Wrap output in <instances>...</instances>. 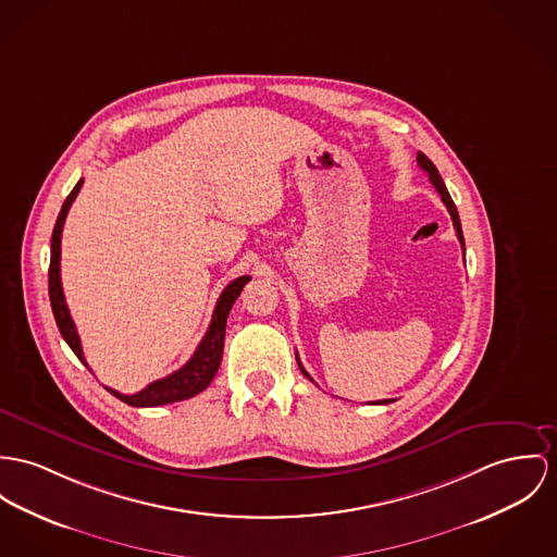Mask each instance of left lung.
Returning <instances> with one entry per match:
<instances>
[{"instance_id":"left-lung-1","label":"left lung","mask_w":557,"mask_h":557,"mask_svg":"<svg viewBox=\"0 0 557 557\" xmlns=\"http://www.w3.org/2000/svg\"><path fill=\"white\" fill-rule=\"evenodd\" d=\"M418 165H420L424 172L429 173L432 186H434V188H436V193L441 195V199H443V203H445L447 212H449L451 220H454V228H456V235H458V239H460V244H462V250H465V235H462L460 215H458V210H456V206H454V201H451V197H449V193H447V188H445V182H443V177L438 175L436 168L432 165V161H430L429 157H426L424 152H418ZM297 362H299L300 373H302L307 380H311V377H309V373H307V371L302 369V364H300L299 354H297ZM311 382H313V380H311ZM387 403H392V400H389V398H387V400H377L375 405H387Z\"/></svg>"}]
</instances>
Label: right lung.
<instances>
[{
	"label": "right lung",
	"instance_id": "obj_1",
	"mask_svg": "<svg viewBox=\"0 0 557 557\" xmlns=\"http://www.w3.org/2000/svg\"><path fill=\"white\" fill-rule=\"evenodd\" d=\"M81 180L74 190L67 195L61 212L57 215L54 228H52V239H50V267H48V295H50V307L57 320V326L63 335V339L72 347V351L81 358V362L86 364L85 354H83V345L81 337L76 333V324L70 315L67 302L63 297V286H61V233H63V224H65V215L70 212L76 195L83 188ZM250 282V275H242L237 280H233L220 295V299L215 302L214 315L210 322V329L206 333V337L199 343V347L195 349L193 358L177 369L172 375L157 380L152 384L146 385L141 392L135 394H121L112 387H106L110 394H114L116 398H121L123 403H127L131 407H159V405H170L177 400H186L199 392H203L208 385L212 384V380L218 373L220 360H222V349H224V333H226V318L228 311L233 307V302L242 295L244 286ZM88 367V364H86Z\"/></svg>",
	"mask_w": 557,
	"mask_h": 557
}]
</instances>
